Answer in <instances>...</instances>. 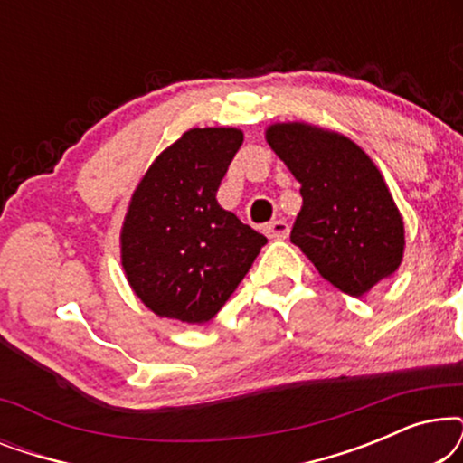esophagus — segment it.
<instances>
[{
    "label": "esophagus",
    "mask_w": 463,
    "mask_h": 463,
    "mask_svg": "<svg viewBox=\"0 0 463 463\" xmlns=\"http://www.w3.org/2000/svg\"><path fill=\"white\" fill-rule=\"evenodd\" d=\"M288 232H290V227L284 219L271 221L269 225H265V233H268V238H271V240L288 238Z\"/></svg>",
    "instance_id": "34e87169"
}]
</instances>
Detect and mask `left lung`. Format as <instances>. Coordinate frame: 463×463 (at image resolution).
Segmentation results:
<instances>
[{"label": "left lung", "instance_id": "left-lung-1", "mask_svg": "<svg viewBox=\"0 0 463 463\" xmlns=\"http://www.w3.org/2000/svg\"><path fill=\"white\" fill-rule=\"evenodd\" d=\"M265 137L301 183L290 242L318 274L352 297L394 274L404 225L371 157L350 138L307 124H274Z\"/></svg>", "mask_w": 463, "mask_h": 463}]
</instances>
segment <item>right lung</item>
<instances>
[{
	"label": "right lung",
	"instance_id": "1",
	"mask_svg": "<svg viewBox=\"0 0 463 463\" xmlns=\"http://www.w3.org/2000/svg\"><path fill=\"white\" fill-rule=\"evenodd\" d=\"M242 141L236 128L187 130L132 194L122 265L132 290L157 316L189 325L214 318L268 242L217 202Z\"/></svg>",
	"mask_w": 463,
	"mask_h": 463
}]
</instances>
